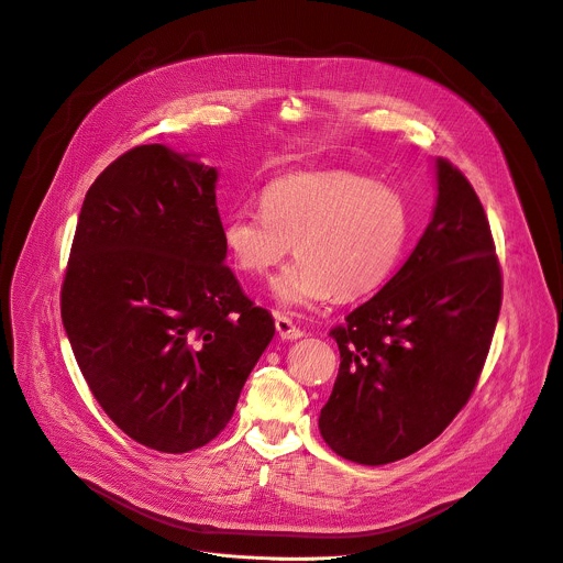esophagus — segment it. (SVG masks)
I'll use <instances>...</instances> for the list:
<instances>
[{
    "label": "esophagus",
    "instance_id": "obj_1",
    "mask_svg": "<svg viewBox=\"0 0 563 563\" xmlns=\"http://www.w3.org/2000/svg\"><path fill=\"white\" fill-rule=\"evenodd\" d=\"M276 330H278V336L285 342H294V340H301L303 336V330L298 328L289 317L285 314H278L276 317Z\"/></svg>",
    "mask_w": 563,
    "mask_h": 563
}]
</instances>
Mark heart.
<instances>
[{
  "label": "heart",
  "mask_w": 563,
  "mask_h": 563,
  "mask_svg": "<svg viewBox=\"0 0 563 563\" xmlns=\"http://www.w3.org/2000/svg\"><path fill=\"white\" fill-rule=\"evenodd\" d=\"M260 203L262 210L227 214L223 244L249 280H269L294 249L298 262L276 283V298L287 308L378 291L405 246V199L355 172L285 174L262 190Z\"/></svg>",
  "instance_id": "b5f03b06"
}]
</instances>
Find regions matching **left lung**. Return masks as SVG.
Here are the masks:
<instances>
[{"label": "left lung", "mask_w": 563, "mask_h": 563, "mask_svg": "<svg viewBox=\"0 0 563 563\" xmlns=\"http://www.w3.org/2000/svg\"><path fill=\"white\" fill-rule=\"evenodd\" d=\"M432 221L405 265L330 328L340 373L319 430L332 451L380 466L434 441L468 402L503 306L489 219L468 178L437 161Z\"/></svg>", "instance_id": "obj_1"}]
</instances>
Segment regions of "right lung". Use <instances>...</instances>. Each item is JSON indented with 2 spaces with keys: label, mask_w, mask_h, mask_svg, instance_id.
<instances>
[{
  "label": "right lung",
  "mask_w": 563,
  "mask_h": 563,
  "mask_svg": "<svg viewBox=\"0 0 563 563\" xmlns=\"http://www.w3.org/2000/svg\"><path fill=\"white\" fill-rule=\"evenodd\" d=\"M214 183L163 144L129 148L90 185L60 287L92 396L124 434L172 455L227 428L276 332L223 265Z\"/></svg>",
  "instance_id": "1"
}]
</instances>
